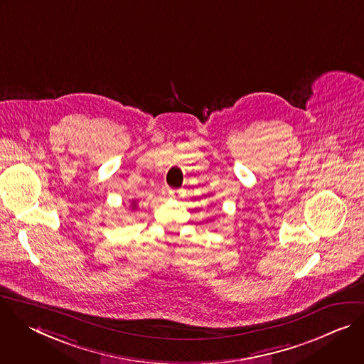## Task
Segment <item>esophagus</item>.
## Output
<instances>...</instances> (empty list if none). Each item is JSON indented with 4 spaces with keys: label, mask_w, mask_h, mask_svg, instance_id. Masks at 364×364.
Instances as JSON below:
<instances>
[{
    "label": "esophagus",
    "mask_w": 364,
    "mask_h": 364,
    "mask_svg": "<svg viewBox=\"0 0 364 364\" xmlns=\"http://www.w3.org/2000/svg\"><path fill=\"white\" fill-rule=\"evenodd\" d=\"M168 193H169L171 198H178V196L181 195V191H178V189H169Z\"/></svg>",
    "instance_id": "1"
}]
</instances>
